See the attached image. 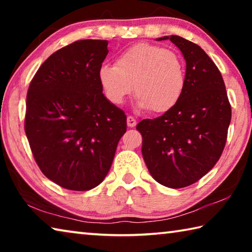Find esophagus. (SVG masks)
Returning a JSON list of instances; mask_svg holds the SVG:
<instances>
[{
    "label": "esophagus",
    "mask_w": 252,
    "mask_h": 252,
    "mask_svg": "<svg viewBox=\"0 0 252 252\" xmlns=\"http://www.w3.org/2000/svg\"><path fill=\"white\" fill-rule=\"evenodd\" d=\"M126 123H127V126H130V127H134L135 126H136V120L135 119L133 118V117H127V119H126Z\"/></svg>",
    "instance_id": "1"
}]
</instances>
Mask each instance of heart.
<instances>
[{
  "mask_svg": "<svg viewBox=\"0 0 252 252\" xmlns=\"http://www.w3.org/2000/svg\"><path fill=\"white\" fill-rule=\"evenodd\" d=\"M99 81L110 102L120 105L132 91L142 110L164 113L185 92L187 66L180 54L151 43H138L118 55L116 64H103Z\"/></svg>",
  "mask_w": 252,
  "mask_h": 252,
  "instance_id": "b5f03b06",
  "label": "heart"
}]
</instances>
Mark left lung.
Here are the masks:
<instances>
[{
  "instance_id": "1",
  "label": "left lung",
  "mask_w": 252,
  "mask_h": 252,
  "mask_svg": "<svg viewBox=\"0 0 252 252\" xmlns=\"http://www.w3.org/2000/svg\"><path fill=\"white\" fill-rule=\"evenodd\" d=\"M182 52L187 64L185 92L177 105L136 126L142 156L160 185L179 189L200 180L215 167L227 141L231 121L222 75L208 54L181 36H163Z\"/></svg>"
}]
</instances>
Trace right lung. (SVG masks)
<instances>
[{
  "instance_id": "obj_1",
  "label": "right lung",
  "mask_w": 252,
  "mask_h": 252,
  "mask_svg": "<svg viewBox=\"0 0 252 252\" xmlns=\"http://www.w3.org/2000/svg\"><path fill=\"white\" fill-rule=\"evenodd\" d=\"M108 41L81 40L45 60L30 83L24 129L41 171L67 190L103 181L126 116L106 99L99 69Z\"/></svg>"
}]
</instances>
